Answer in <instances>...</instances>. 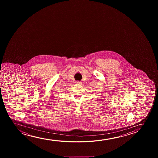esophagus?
Listing matches in <instances>:
<instances>
[{
	"label": "esophagus",
	"mask_w": 158,
	"mask_h": 158,
	"mask_svg": "<svg viewBox=\"0 0 158 158\" xmlns=\"http://www.w3.org/2000/svg\"><path fill=\"white\" fill-rule=\"evenodd\" d=\"M76 83H77V84H80L81 83V81H76Z\"/></svg>",
	"instance_id": "1"
}]
</instances>
